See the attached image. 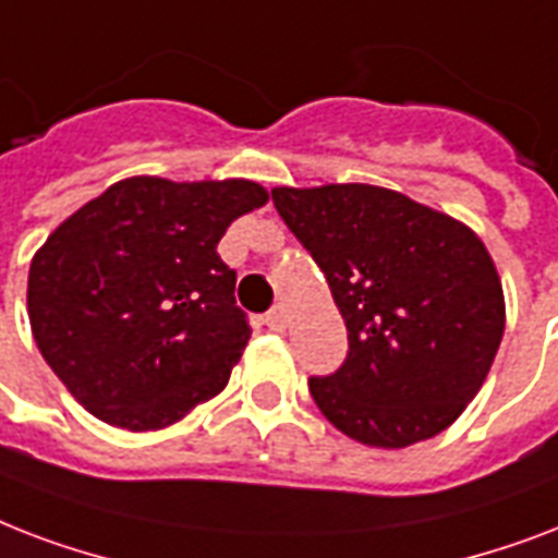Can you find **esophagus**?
<instances>
[{"label": "esophagus", "mask_w": 558, "mask_h": 558, "mask_svg": "<svg viewBox=\"0 0 558 558\" xmlns=\"http://www.w3.org/2000/svg\"><path fill=\"white\" fill-rule=\"evenodd\" d=\"M265 323L270 331H284V326H288V311H284V305H274V308L267 311Z\"/></svg>", "instance_id": "1"}]
</instances>
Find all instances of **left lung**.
Listing matches in <instances>:
<instances>
[{"label": "left lung", "instance_id": "1", "mask_svg": "<svg viewBox=\"0 0 558 558\" xmlns=\"http://www.w3.org/2000/svg\"><path fill=\"white\" fill-rule=\"evenodd\" d=\"M270 194L347 319V361L308 378L323 416L373 448L445 430L486 381L507 323L483 241L381 185H279Z\"/></svg>", "mask_w": 558, "mask_h": 558}]
</instances>
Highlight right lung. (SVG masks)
<instances>
[{"label": "right lung", "instance_id": "obj_1", "mask_svg": "<svg viewBox=\"0 0 558 558\" xmlns=\"http://www.w3.org/2000/svg\"><path fill=\"white\" fill-rule=\"evenodd\" d=\"M265 203L253 180L131 177L46 239L28 270L34 340L93 416L159 430L227 387L250 323L218 241Z\"/></svg>", "mask_w": 558, "mask_h": 558}]
</instances>
